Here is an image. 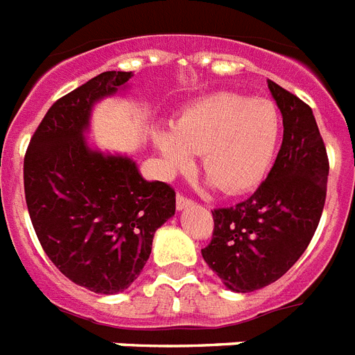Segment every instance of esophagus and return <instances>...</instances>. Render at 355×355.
I'll return each instance as SVG.
<instances>
[{
  "label": "esophagus",
  "instance_id": "34e87169",
  "mask_svg": "<svg viewBox=\"0 0 355 355\" xmlns=\"http://www.w3.org/2000/svg\"><path fill=\"white\" fill-rule=\"evenodd\" d=\"M194 205V201L189 200V198H185L183 194H178V198H175V207H178V211H183V209H189V207Z\"/></svg>",
  "mask_w": 355,
  "mask_h": 355
}]
</instances>
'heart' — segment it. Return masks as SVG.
I'll use <instances>...</instances> for the list:
<instances>
[{
  "label": "heart",
  "instance_id": "b5f03b06",
  "mask_svg": "<svg viewBox=\"0 0 355 355\" xmlns=\"http://www.w3.org/2000/svg\"><path fill=\"white\" fill-rule=\"evenodd\" d=\"M155 130L154 144L168 170H187L201 154L209 180L229 196L253 191L268 175L282 137V117L269 98L212 93Z\"/></svg>",
  "mask_w": 355,
  "mask_h": 355
}]
</instances>
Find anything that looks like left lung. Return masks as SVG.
<instances>
[{
    "label": "left lung",
    "mask_w": 355,
    "mask_h": 355,
    "mask_svg": "<svg viewBox=\"0 0 355 355\" xmlns=\"http://www.w3.org/2000/svg\"><path fill=\"white\" fill-rule=\"evenodd\" d=\"M284 124L273 168L251 198L214 209L203 260L227 290L249 293L279 280L313 238L326 200L328 155L308 104L268 80Z\"/></svg>",
    "instance_id": "left-lung-1"
}]
</instances>
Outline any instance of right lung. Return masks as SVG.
<instances>
[{
  "label": "right lung",
  "instance_id": "add662e5",
  "mask_svg": "<svg viewBox=\"0 0 355 355\" xmlns=\"http://www.w3.org/2000/svg\"><path fill=\"white\" fill-rule=\"evenodd\" d=\"M132 73L106 71L56 101L24 161L25 201L45 254L75 284L113 295L130 288L155 231L175 212V192L146 181L132 157L87 144L92 112L128 87Z\"/></svg>",
  "mask_w": 355,
  "mask_h": 355
}]
</instances>
